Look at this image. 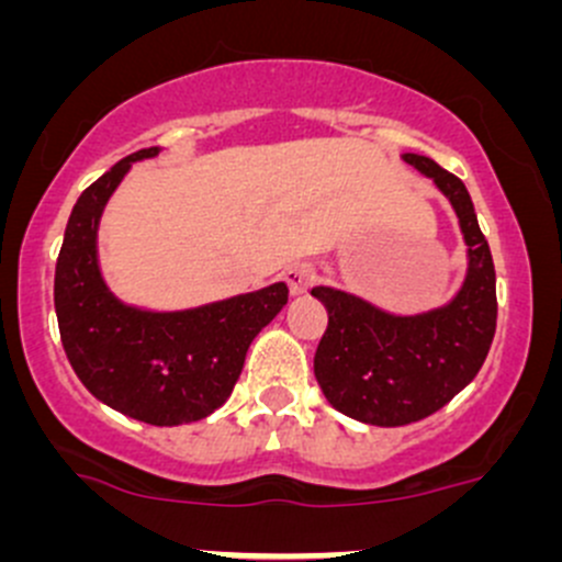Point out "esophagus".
I'll use <instances>...</instances> for the list:
<instances>
[{"label": "esophagus", "instance_id": "34e87169", "mask_svg": "<svg viewBox=\"0 0 562 562\" xmlns=\"http://www.w3.org/2000/svg\"><path fill=\"white\" fill-rule=\"evenodd\" d=\"M313 280H315V271L304 263L291 266V269L285 271V282H288V291H291V296H304V293H307V288L313 285Z\"/></svg>", "mask_w": 562, "mask_h": 562}]
</instances>
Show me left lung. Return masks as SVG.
<instances>
[{"label": "left lung", "instance_id": "left-lung-1", "mask_svg": "<svg viewBox=\"0 0 562 562\" xmlns=\"http://www.w3.org/2000/svg\"><path fill=\"white\" fill-rule=\"evenodd\" d=\"M435 181L454 209L468 271L449 304L394 315L367 299L317 285L328 326L315 350V378L328 405L372 427H405L432 416L479 375L497 323L495 263L470 192L424 155H402Z\"/></svg>", "mask_w": 562, "mask_h": 562}]
</instances>
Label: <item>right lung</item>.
Returning a JSON list of instances; mask_svg holds the SVG:
<instances>
[{"instance_id":"obj_1","label":"right lung","mask_w":562,"mask_h":562,"mask_svg":"<svg viewBox=\"0 0 562 562\" xmlns=\"http://www.w3.org/2000/svg\"><path fill=\"white\" fill-rule=\"evenodd\" d=\"M160 146L119 160L81 192L65 228L54 277L61 345L100 402L155 427H179L212 416L231 396L249 342L288 304V285L173 313L124 304L105 285L98 260V228L105 203L138 160Z\"/></svg>"}]
</instances>
